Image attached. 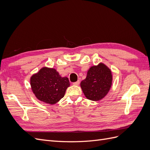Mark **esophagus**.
I'll return each mask as SVG.
<instances>
[{
	"mask_svg": "<svg viewBox=\"0 0 150 150\" xmlns=\"http://www.w3.org/2000/svg\"><path fill=\"white\" fill-rule=\"evenodd\" d=\"M79 81L78 80V81H76V82H74V83H72V84H73V85H74V86H78L79 84Z\"/></svg>",
	"mask_w": 150,
	"mask_h": 150,
	"instance_id": "34e87169",
	"label": "esophagus"
}]
</instances>
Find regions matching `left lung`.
<instances>
[{
    "label": "left lung",
    "mask_w": 150,
    "mask_h": 150,
    "mask_svg": "<svg viewBox=\"0 0 150 150\" xmlns=\"http://www.w3.org/2000/svg\"><path fill=\"white\" fill-rule=\"evenodd\" d=\"M111 71L103 63L88 70L86 78L81 82L85 96L89 100L99 101L109 92L112 84Z\"/></svg>",
    "instance_id": "left-lung-1"
}]
</instances>
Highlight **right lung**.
<instances>
[{"mask_svg":"<svg viewBox=\"0 0 150 150\" xmlns=\"http://www.w3.org/2000/svg\"><path fill=\"white\" fill-rule=\"evenodd\" d=\"M32 90L40 101L47 104H56L64 96L70 86L66 77H62L53 68L43 67L30 78Z\"/></svg>","mask_w":150,"mask_h":150,"instance_id":"add662e5","label":"right lung"}]
</instances>
